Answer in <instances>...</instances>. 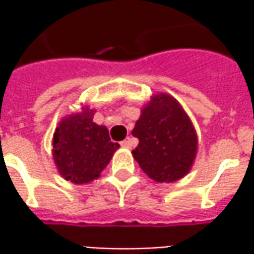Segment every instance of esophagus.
Listing matches in <instances>:
<instances>
[{
  "label": "esophagus",
  "mask_w": 254,
  "mask_h": 254,
  "mask_svg": "<svg viewBox=\"0 0 254 254\" xmlns=\"http://www.w3.org/2000/svg\"><path fill=\"white\" fill-rule=\"evenodd\" d=\"M121 145L124 147V148H132V145H133L132 138H130V137L125 138V140H124V141L121 143Z\"/></svg>",
  "instance_id": "obj_1"
}]
</instances>
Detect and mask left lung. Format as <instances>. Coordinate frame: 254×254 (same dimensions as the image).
I'll use <instances>...</instances> for the list:
<instances>
[{"label":"left lung","mask_w":254,"mask_h":254,"mask_svg":"<svg viewBox=\"0 0 254 254\" xmlns=\"http://www.w3.org/2000/svg\"><path fill=\"white\" fill-rule=\"evenodd\" d=\"M132 134L138 138L133 158L156 182H174L190 171L197 134L182 106L167 94L154 95L141 110Z\"/></svg>","instance_id":"1"}]
</instances>
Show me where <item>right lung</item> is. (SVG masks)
<instances>
[{"instance_id":"add662e5","label":"right lung","mask_w":254,"mask_h":254,"mask_svg":"<svg viewBox=\"0 0 254 254\" xmlns=\"http://www.w3.org/2000/svg\"><path fill=\"white\" fill-rule=\"evenodd\" d=\"M94 113L84 106L80 113L63 118L53 136V159L60 174L77 185L96 180L120 148L107 127L95 124Z\"/></svg>"}]
</instances>
